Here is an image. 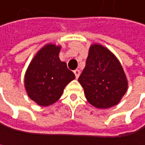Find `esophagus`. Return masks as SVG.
I'll return each instance as SVG.
<instances>
[{"mask_svg": "<svg viewBox=\"0 0 145 145\" xmlns=\"http://www.w3.org/2000/svg\"><path fill=\"white\" fill-rule=\"evenodd\" d=\"M74 74H75V76H76V78L77 79V78L79 77V76H80V70H79V69H75V70H74Z\"/></svg>", "mask_w": 145, "mask_h": 145, "instance_id": "1", "label": "esophagus"}]
</instances>
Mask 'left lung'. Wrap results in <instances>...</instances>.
<instances>
[{"mask_svg":"<svg viewBox=\"0 0 145 145\" xmlns=\"http://www.w3.org/2000/svg\"><path fill=\"white\" fill-rule=\"evenodd\" d=\"M78 81L88 101L97 108L115 106L127 90V80L121 64L101 44L91 45Z\"/></svg>","mask_w":145,"mask_h":145,"instance_id":"left-lung-1","label":"left lung"}]
</instances>
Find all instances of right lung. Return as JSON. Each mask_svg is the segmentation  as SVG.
<instances>
[{
    "label": "right lung",
    "instance_id": "add662e5",
    "mask_svg": "<svg viewBox=\"0 0 145 145\" xmlns=\"http://www.w3.org/2000/svg\"><path fill=\"white\" fill-rule=\"evenodd\" d=\"M60 48L46 44L36 54L25 72V87L28 96L43 106L55 103L66 85L76 78L66 63L60 61Z\"/></svg>",
    "mask_w": 145,
    "mask_h": 145
}]
</instances>
